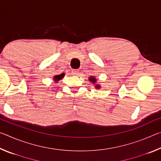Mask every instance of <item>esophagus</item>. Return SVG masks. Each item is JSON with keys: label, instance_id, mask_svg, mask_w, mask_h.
<instances>
[{"label": "esophagus", "instance_id": "esophagus-1", "mask_svg": "<svg viewBox=\"0 0 161 161\" xmlns=\"http://www.w3.org/2000/svg\"><path fill=\"white\" fill-rule=\"evenodd\" d=\"M72 75H78L79 71H78V69H72Z\"/></svg>", "mask_w": 161, "mask_h": 161}]
</instances>
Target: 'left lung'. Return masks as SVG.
<instances>
[{"instance_id": "left-lung-1", "label": "left lung", "mask_w": 161, "mask_h": 161, "mask_svg": "<svg viewBox=\"0 0 161 161\" xmlns=\"http://www.w3.org/2000/svg\"><path fill=\"white\" fill-rule=\"evenodd\" d=\"M89 81H92V83H95V82H96V79H95L94 77H91L90 78H89ZM96 87H97V89L100 88V86L99 85H97Z\"/></svg>"}]
</instances>
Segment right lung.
Segmentation results:
<instances>
[{
    "label": "right lung",
    "instance_id": "obj_1",
    "mask_svg": "<svg viewBox=\"0 0 161 161\" xmlns=\"http://www.w3.org/2000/svg\"><path fill=\"white\" fill-rule=\"evenodd\" d=\"M64 74H61V75H57V76H55V77H54V80L55 81H58L59 80H60L61 79L64 77Z\"/></svg>",
    "mask_w": 161,
    "mask_h": 161
}]
</instances>
